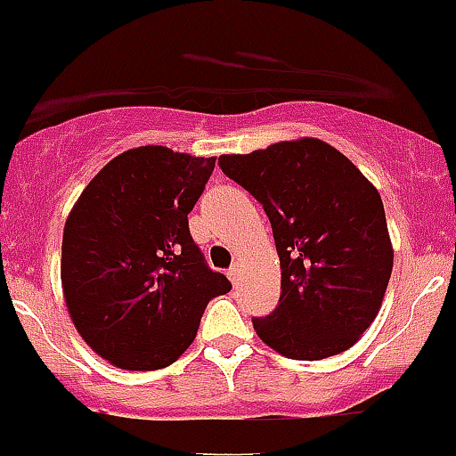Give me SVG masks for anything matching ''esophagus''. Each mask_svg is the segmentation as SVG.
Here are the masks:
<instances>
[{
    "label": "esophagus",
    "instance_id": "1",
    "mask_svg": "<svg viewBox=\"0 0 456 456\" xmlns=\"http://www.w3.org/2000/svg\"><path fill=\"white\" fill-rule=\"evenodd\" d=\"M240 275H241V268L240 264H235V266L228 268V277H231L232 284H240Z\"/></svg>",
    "mask_w": 456,
    "mask_h": 456
}]
</instances>
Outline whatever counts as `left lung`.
<instances>
[{
  "label": "left lung",
  "instance_id": "left-lung-1",
  "mask_svg": "<svg viewBox=\"0 0 456 456\" xmlns=\"http://www.w3.org/2000/svg\"><path fill=\"white\" fill-rule=\"evenodd\" d=\"M228 179L248 190L273 225L281 296L257 336L293 361L346 351L374 322L394 250L380 194L320 138L219 156Z\"/></svg>",
  "mask_w": 456,
  "mask_h": 456
}]
</instances>
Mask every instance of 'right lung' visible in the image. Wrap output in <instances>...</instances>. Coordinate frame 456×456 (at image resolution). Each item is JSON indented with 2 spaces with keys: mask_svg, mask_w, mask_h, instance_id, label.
I'll list each match as a JSON object with an SVG mask.
<instances>
[{
  "mask_svg": "<svg viewBox=\"0 0 456 456\" xmlns=\"http://www.w3.org/2000/svg\"><path fill=\"white\" fill-rule=\"evenodd\" d=\"M215 156L127 150L91 179L62 237V289L82 340L120 370L167 367L208 302L232 289L190 235Z\"/></svg>",
  "mask_w": 456,
  "mask_h": 456,
  "instance_id": "right-lung-1",
  "label": "right lung"
}]
</instances>
